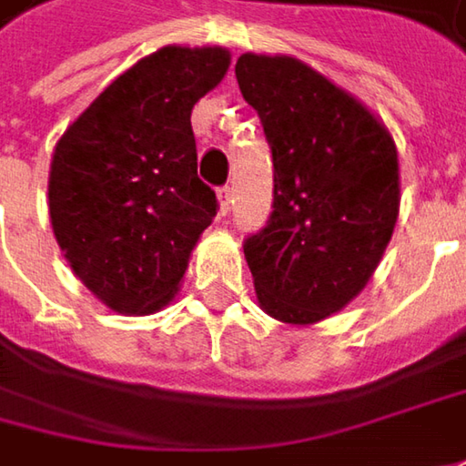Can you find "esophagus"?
I'll return each mask as SVG.
<instances>
[{"label": "esophagus", "instance_id": "obj_1", "mask_svg": "<svg viewBox=\"0 0 466 466\" xmlns=\"http://www.w3.org/2000/svg\"><path fill=\"white\" fill-rule=\"evenodd\" d=\"M218 198H220V215H228L230 204H233V188L230 186H222L218 191Z\"/></svg>", "mask_w": 466, "mask_h": 466}]
</instances>
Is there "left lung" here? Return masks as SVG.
Here are the masks:
<instances>
[{"label": "left lung", "instance_id": "obj_1", "mask_svg": "<svg viewBox=\"0 0 466 466\" xmlns=\"http://www.w3.org/2000/svg\"><path fill=\"white\" fill-rule=\"evenodd\" d=\"M236 78L272 152L268 225L244 241L259 307L289 325L340 312L399 218V154L349 91L293 57L241 55Z\"/></svg>", "mask_w": 466, "mask_h": 466}]
</instances>
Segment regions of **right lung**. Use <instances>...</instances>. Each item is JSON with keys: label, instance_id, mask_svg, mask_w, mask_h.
<instances>
[{"label": "right lung", "instance_id": "1", "mask_svg": "<svg viewBox=\"0 0 466 466\" xmlns=\"http://www.w3.org/2000/svg\"><path fill=\"white\" fill-rule=\"evenodd\" d=\"M220 46H165L106 86L62 133L49 218L81 283L120 314L167 307L215 191L197 175L191 109L225 78Z\"/></svg>", "mask_w": 466, "mask_h": 466}]
</instances>
